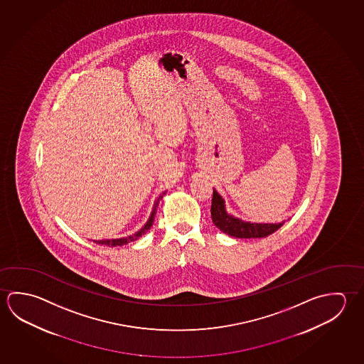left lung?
Returning <instances> with one entry per match:
<instances>
[{
    "label": "left lung",
    "instance_id": "left-lung-1",
    "mask_svg": "<svg viewBox=\"0 0 364 364\" xmlns=\"http://www.w3.org/2000/svg\"><path fill=\"white\" fill-rule=\"evenodd\" d=\"M210 217L212 221L218 229L225 234L234 237L250 239V237H264L274 234L276 230L280 229L284 223H250L242 221L239 218L229 215L225 210V200L223 197L213 189L212 205H210Z\"/></svg>",
    "mask_w": 364,
    "mask_h": 364
}]
</instances>
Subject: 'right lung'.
<instances>
[{
	"mask_svg": "<svg viewBox=\"0 0 364 364\" xmlns=\"http://www.w3.org/2000/svg\"><path fill=\"white\" fill-rule=\"evenodd\" d=\"M165 196V193H162L160 197L157 198V200H156V204H154V210H152V215L149 217V220H148L147 223L144 225V228H141V230H139L136 234L134 235L129 236V237H122V239H112V240H98L100 244H102V245H107V247H116V245H124V244H128L130 242H134L136 239H139L141 235H144L146 232H147L148 230L151 229V226H152V223L154 221V216H156V212H157V207H159V203H160L161 199L162 197Z\"/></svg>",
	"mask_w": 364,
	"mask_h": 364,
	"instance_id": "1",
	"label": "right lung"
}]
</instances>
